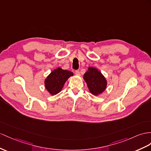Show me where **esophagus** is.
Instances as JSON below:
<instances>
[{
    "label": "esophagus",
    "mask_w": 151,
    "mask_h": 151,
    "mask_svg": "<svg viewBox=\"0 0 151 151\" xmlns=\"http://www.w3.org/2000/svg\"><path fill=\"white\" fill-rule=\"evenodd\" d=\"M75 75H76V76H80V71H79V70L75 71Z\"/></svg>",
    "instance_id": "esophagus-1"
}]
</instances>
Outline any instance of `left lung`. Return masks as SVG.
<instances>
[{
    "instance_id": "left-lung-1",
    "label": "left lung",
    "mask_w": 151,
    "mask_h": 151,
    "mask_svg": "<svg viewBox=\"0 0 151 151\" xmlns=\"http://www.w3.org/2000/svg\"><path fill=\"white\" fill-rule=\"evenodd\" d=\"M83 79L87 83L90 92L93 95L98 96L106 89L107 81L98 69L88 68V71L83 75Z\"/></svg>"
}]
</instances>
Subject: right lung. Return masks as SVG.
<instances>
[{"label":"right lung","mask_w":151,"mask_h":151,"mask_svg":"<svg viewBox=\"0 0 151 151\" xmlns=\"http://www.w3.org/2000/svg\"><path fill=\"white\" fill-rule=\"evenodd\" d=\"M73 75L72 72L60 68L54 69L45 80L46 89L52 95L58 94L63 89L66 80Z\"/></svg>","instance_id":"1"}]
</instances>
